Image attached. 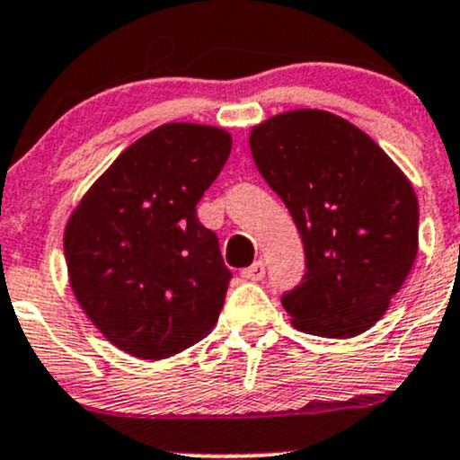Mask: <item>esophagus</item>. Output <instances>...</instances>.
<instances>
[{
  "label": "esophagus",
  "mask_w": 460,
  "mask_h": 460,
  "mask_svg": "<svg viewBox=\"0 0 460 460\" xmlns=\"http://www.w3.org/2000/svg\"><path fill=\"white\" fill-rule=\"evenodd\" d=\"M242 275V279H246V281H260V279H264V275H266V269H264V261H255L253 266H249V269H244L240 272Z\"/></svg>",
  "instance_id": "obj_1"
}]
</instances>
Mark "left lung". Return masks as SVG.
Masks as SVG:
<instances>
[{"label": "left lung", "mask_w": 460, "mask_h": 460, "mask_svg": "<svg viewBox=\"0 0 460 460\" xmlns=\"http://www.w3.org/2000/svg\"><path fill=\"white\" fill-rule=\"evenodd\" d=\"M249 146L304 240V281L281 296L290 323L325 338L367 332L417 257L411 181L369 135L319 109L269 118Z\"/></svg>", "instance_id": "1"}]
</instances>
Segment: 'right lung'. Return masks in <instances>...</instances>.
I'll return each instance as SVG.
<instances>
[{
    "label": "right lung",
    "instance_id": "obj_1",
    "mask_svg": "<svg viewBox=\"0 0 460 460\" xmlns=\"http://www.w3.org/2000/svg\"><path fill=\"white\" fill-rule=\"evenodd\" d=\"M229 153L226 130L164 124L130 144L69 216V284L118 349L161 360L218 323L231 272L196 205Z\"/></svg>",
    "mask_w": 460,
    "mask_h": 460
}]
</instances>
